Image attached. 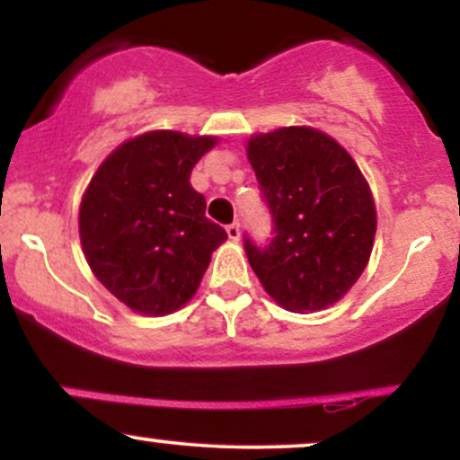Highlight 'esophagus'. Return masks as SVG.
<instances>
[{"mask_svg": "<svg viewBox=\"0 0 460 460\" xmlns=\"http://www.w3.org/2000/svg\"><path fill=\"white\" fill-rule=\"evenodd\" d=\"M226 235H229V240H234V242L240 240V223L226 225Z\"/></svg>", "mask_w": 460, "mask_h": 460, "instance_id": "obj_1", "label": "esophagus"}]
</instances>
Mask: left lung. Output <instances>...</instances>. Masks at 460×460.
<instances>
[{
	"instance_id": "1",
	"label": "left lung",
	"mask_w": 460,
	"mask_h": 460,
	"mask_svg": "<svg viewBox=\"0 0 460 460\" xmlns=\"http://www.w3.org/2000/svg\"><path fill=\"white\" fill-rule=\"evenodd\" d=\"M248 162L272 216L268 244L244 234L248 263L288 311L329 307L372 252L376 209L366 179L335 140L311 128L252 136Z\"/></svg>"
}]
</instances>
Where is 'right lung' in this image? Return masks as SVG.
<instances>
[{
  "instance_id": "add662e5",
  "label": "right lung",
  "mask_w": 460,
  "mask_h": 460,
  "mask_svg": "<svg viewBox=\"0 0 460 460\" xmlns=\"http://www.w3.org/2000/svg\"><path fill=\"white\" fill-rule=\"evenodd\" d=\"M216 138L151 131L125 142L94 172L79 208V237L94 277L129 309L171 314L197 292L226 231L190 186Z\"/></svg>"
}]
</instances>
